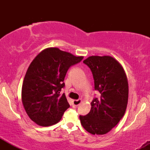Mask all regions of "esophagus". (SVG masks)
<instances>
[{"mask_svg":"<svg viewBox=\"0 0 150 150\" xmlns=\"http://www.w3.org/2000/svg\"><path fill=\"white\" fill-rule=\"evenodd\" d=\"M82 103V99H77V100H73V107L77 108V106Z\"/></svg>","mask_w":150,"mask_h":150,"instance_id":"1","label":"esophagus"}]
</instances>
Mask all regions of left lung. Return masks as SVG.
I'll return each mask as SVG.
<instances>
[{
  "instance_id": "8db88e82",
  "label": "left lung",
  "mask_w": 150,
  "mask_h": 150,
  "mask_svg": "<svg viewBox=\"0 0 150 150\" xmlns=\"http://www.w3.org/2000/svg\"><path fill=\"white\" fill-rule=\"evenodd\" d=\"M90 68L94 89L100 97L91 102V110L80 116L82 127L92 135H104L124 116L128 100V83L122 65L109 56H89L83 61Z\"/></svg>"
}]
</instances>
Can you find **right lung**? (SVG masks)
I'll use <instances>...</instances> for the list:
<instances>
[{
    "instance_id": "right-lung-1",
    "label": "right lung",
    "mask_w": 150,
    "mask_h": 150,
    "mask_svg": "<svg viewBox=\"0 0 150 150\" xmlns=\"http://www.w3.org/2000/svg\"><path fill=\"white\" fill-rule=\"evenodd\" d=\"M83 59L58 48H48L29 66L22 87V101L30 119L41 126L58 123L68 108L65 94V75L70 67Z\"/></svg>"
}]
</instances>
